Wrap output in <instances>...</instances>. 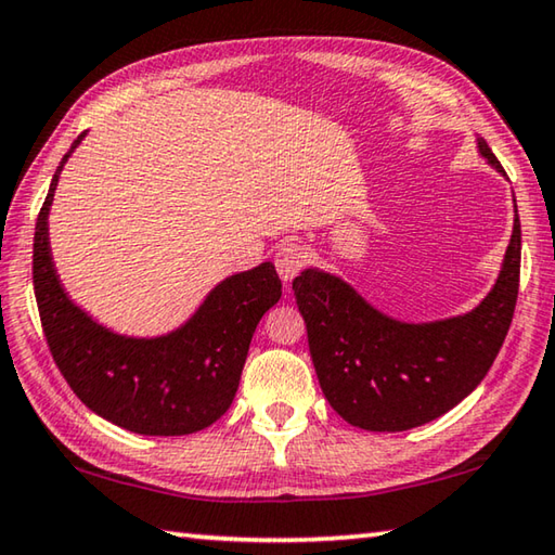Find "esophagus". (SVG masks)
Masks as SVG:
<instances>
[{
    "mask_svg": "<svg viewBox=\"0 0 555 555\" xmlns=\"http://www.w3.org/2000/svg\"><path fill=\"white\" fill-rule=\"evenodd\" d=\"M306 267V251L298 244H281L276 251V271L284 284H291L300 269Z\"/></svg>",
    "mask_w": 555,
    "mask_h": 555,
    "instance_id": "obj_1",
    "label": "esophagus"
}]
</instances>
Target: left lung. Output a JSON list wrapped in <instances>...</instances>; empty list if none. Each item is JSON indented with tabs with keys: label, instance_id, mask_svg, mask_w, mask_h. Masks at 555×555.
<instances>
[{
	"label": "left lung",
	"instance_id": "obj_1",
	"mask_svg": "<svg viewBox=\"0 0 555 555\" xmlns=\"http://www.w3.org/2000/svg\"><path fill=\"white\" fill-rule=\"evenodd\" d=\"M477 152L502 176L492 149ZM521 224L514 230L500 274L473 311L409 323L382 313L343 276L308 267L294 279L308 347L321 389L350 426L397 434L424 426L457 406L490 372L509 331L519 294Z\"/></svg>",
	"mask_w": 555,
	"mask_h": 555
}]
</instances>
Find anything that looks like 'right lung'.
Here are the masks:
<instances>
[{
    "label": "right lung",
    "mask_w": 555,
    "mask_h": 555,
    "mask_svg": "<svg viewBox=\"0 0 555 555\" xmlns=\"http://www.w3.org/2000/svg\"><path fill=\"white\" fill-rule=\"evenodd\" d=\"M36 220L34 291L51 354L90 411L139 436H188L215 424L237 393L251 335L281 298L271 261L215 284L193 315L164 335H125L102 325L63 288L49 215L63 166Z\"/></svg>",
    "instance_id": "right-lung-1"
}]
</instances>
